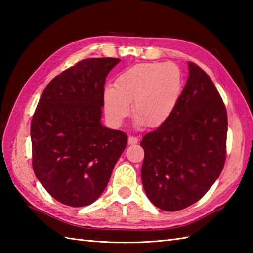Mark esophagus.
I'll return each instance as SVG.
<instances>
[{
  "instance_id": "34e87169",
  "label": "esophagus",
  "mask_w": 253,
  "mask_h": 253,
  "mask_svg": "<svg viewBox=\"0 0 253 253\" xmlns=\"http://www.w3.org/2000/svg\"><path fill=\"white\" fill-rule=\"evenodd\" d=\"M137 142H138L137 137H133V136L128 137V144H136Z\"/></svg>"
}]
</instances>
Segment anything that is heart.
Instances as JSON below:
<instances>
[{"label": "heart", "instance_id": "1", "mask_svg": "<svg viewBox=\"0 0 253 253\" xmlns=\"http://www.w3.org/2000/svg\"><path fill=\"white\" fill-rule=\"evenodd\" d=\"M182 89L180 69L171 63H141L118 75L114 85L103 92L106 117L121 125L129 114V103L139 123L150 128L168 120L179 100Z\"/></svg>", "mask_w": 253, "mask_h": 253}]
</instances>
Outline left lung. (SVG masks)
<instances>
[{
    "instance_id": "1",
    "label": "left lung",
    "mask_w": 253,
    "mask_h": 253,
    "mask_svg": "<svg viewBox=\"0 0 253 253\" xmlns=\"http://www.w3.org/2000/svg\"><path fill=\"white\" fill-rule=\"evenodd\" d=\"M188 65L189 77L174 111L140 143L144 191L169 212L200 200L226 160V107L209 75L195 63Z\"/></svg>"
}]
</instances>
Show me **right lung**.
Wrapping results in <instances>:
<instances>
[{"label": "right lung", "mask_w": 253, "mask_h": 253, "mask_svg": "<svg viewBox=\"0 0 253 253\" xmlns=\"http://www.w3.org/2000/svg\"><path fill=\"white\" fill-rule=\"evenodd\" d=\"M120 58H85L53 78L31 120L32 169L69 207L94 202L110 180L127 136L101 124L107 74Z\"/></svg>", "instance_id": "obj_1"}]
</instances>
